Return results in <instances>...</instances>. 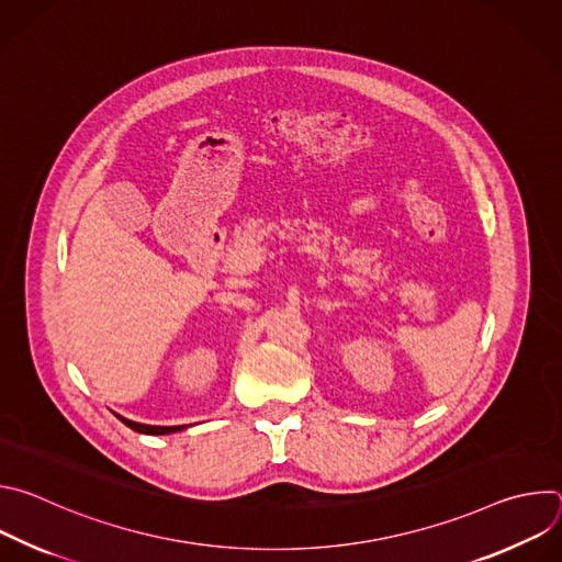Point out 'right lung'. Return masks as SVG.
I'll use <instances>...</instances> for the list:
<instances>
[{
  "instance_id": "add662e5",
  "label": "right lung",
  "mask_w": 562,
  "mask_h": 562,
  "mask_svg": "<svg viewBox=\"0 0 562 562\" xmlns=\"http://www.w3.org/2000/svg\"><path fill=\"white\" fill-rule=\"evenodd\" d=\"M126 427H131L133 431L137 434H148V436H165V434H176V431H182L187 429V425H180V427H153V425H139V423H133V420H126L122 416H117Z\"/></svg>"
}]
</instances>
